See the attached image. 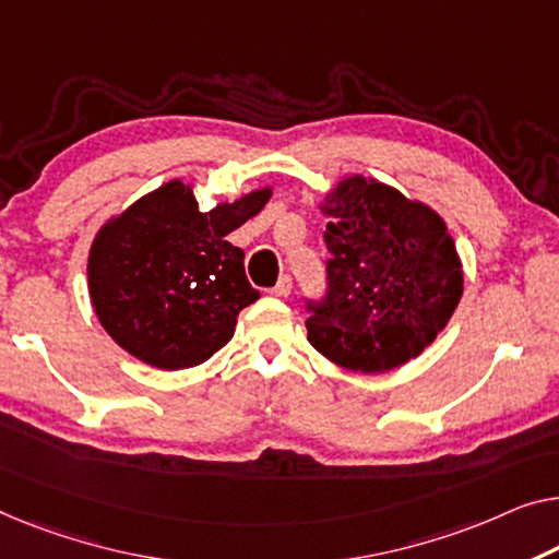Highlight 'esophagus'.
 I'll use <instances>...</instances> for the list:
<instances>
[{"label":"esophagus","mask_w":559,"mask_h":559,"mask_svg":"<svg viewBox=\"0 0 559 559\" xmlns=\"http://www.w3.org/2000/svg\"><path fill=\"white\" fill-rule=\"evenodd\" d=\"M290 288H294V283H290V278L288 276H281L276 286L271 288V294L278 296V298H286V296H290Z\"/></svg>","instance_id":"obj_1"}]
</instances>
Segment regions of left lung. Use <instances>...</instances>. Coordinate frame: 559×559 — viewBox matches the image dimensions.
Segmentation results:
<instances>
[{
	"label": "left lung",
	"mask_w": 559,
	"mask_h": 559,
	"mask_svg": "<svg viewBox=\"0 0 559 559\" xmlns=\"http://www.w3.org/2000/svg\"><path fill=\"white\" fill-rule=\"evenodd\" d=\"M329 218V296L306 329L344 369L381 373L419 356L460 306L462 258L435 207L377 178H341L319 203Z\"/></svg>",
	"instance_id": "1"
}]
</instances>
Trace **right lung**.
Wrapping results in <instances>:
<instances>
[{
  "label": "right lung",
  "mask_w": 559,
  "mask_h": 559,
  "mask_svg": "<svg viewBox=\"0 0 559 559\" xmlns=\"http://www.w3.org/2000/svg\"><path fill=\"white\" fill-rule=\"evenodd\" d=\"M273 188L200 211L195 186L173 178L107 218L87 258L97 321L138 361L190 369L236 333L240 308L261 294L228 236L265 207Z\"/></svg>",
  "instance_id": "right-lung-1"
}]
</instances>
